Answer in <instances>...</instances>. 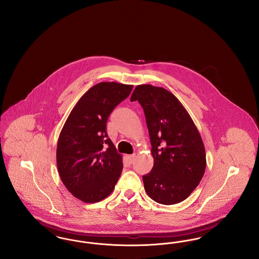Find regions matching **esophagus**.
<instances>
[{"instance_id": "34e87169", "label": "esophagus", "mask_w": 259, "mask_h": 259, "mask_svg": "<svg viewBox=\"0 0 259 259\" xmlns=\"http://www.w3.org/2000/svg\"><path fill=\"white\" fill-rule=\"evenodd\" d=\"M136 154H132V155H128L127 156V158H128V160H129V163H133L134 160H135Z\"/></svg>"}]
</instances>
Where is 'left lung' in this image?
<instances>
[{
	"mask_svg": "<svg viewBox=\"0 0 259 259\" xmlns=\"http://www.w3.org/2000/svg\"><path fill=\"white\" fill-rule=\"evenodd\" d=\"M130 100L144 110L154 159L151 171L143 176L146 192L163 205L184 201L206 169L205 147L195 124L179 99L163 87L138 85Z\"/></svg>",
	"mask_w": 259,
	"mask_h": 259,
	"instance_id": "1",
	"label": "left lung"
}]
</instances>
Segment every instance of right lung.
<instances>
[{
	"instance_id": "1",
	"label": "right lung",
	"mask_w": 259,
	"mask_h": 259,
	"mask_svg": "<svg viewBox=\"0 0 259 259\" xmlns=\"http://www.w3.org/2000/svg\"><path fill=\"white\" fill-rule=\"evenodd\" d=\"M132 88L114 81L97 83L78 100L62 128L58 172L67 189L82 202L108 197L121 175L122 156L108 136L107 121Z\"/></svg>"
}]
</instances>
